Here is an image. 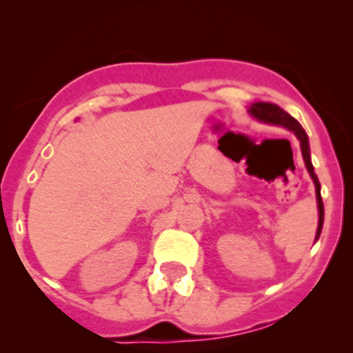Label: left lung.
<instances>
[{"instance_id": "left-lung-1", "label": "left lung", "mask_w": 353, "mask_h": 353, "mask_svg": "<svg viewBox=\"0 0 353 353\" xmlns=\"http://www.w3.org/2000/svg\"><path fill=\"white\" fill-rule=\"evenodd\" d=\"M249 114L254 116L255 119L262 121V123L274 124V125H282V128L292 131L297 139L301 141V149L303 156V163H305L307 171H309L312 181L315 184V194H317V205H319V228H317V236H315V241L320 237V232H322L323 225V202L322 196H320V182L317 174L314 172V165H312L310 161V148H309V137H307L305 131L302 129V125L299 124L297 119H294L289 112L283 111L282 108H279L277 104L272 103H254L250 104Z\"/></svg>"}]
</instances>
